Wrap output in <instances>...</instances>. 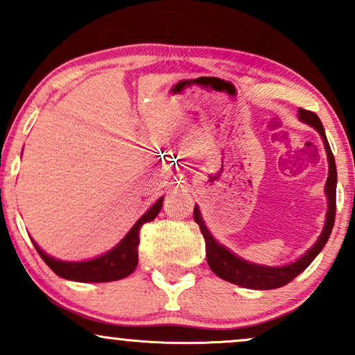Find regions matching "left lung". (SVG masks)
<instances>
[{"label":"left lung","instance_id":"obj_1","mask_svg":"<svg viewBox=\"0 0 355 355\" xmlns=\"http://www.w3.org/2000/svg\"><path fill=\"white\" fill-rule=\"evenodd\" d=\"M299 118L304 123L313 126V128L319 132L324 141L325 152H327V160H329V177L325 182V195H327L329 209L327 215H325V225L322 234L317 239V242L309 248L305 254L297 259L295 262L287 263L282 267H267V266H259V263L247 262V260L240 259L235 254H232L229 248L223 245L211 237V234L207 229L205 222H203L200 210L195 205L193 210V218L195 222L200 225V232L205 239V248H207V262L211 268L214 274H217L220 279L227 280L230 284H237L240 287L245 288H255V291H270V288H279L287 285L291 280H294L300 272H304L305 268L311 266V262L319 255V252L324 248L327 243L329 237H331V232L334 227V220H336V187H337V168H336V160H334V155L331 146H329L327 137H325L324 126H322L319 116L313 112L309 110L299 108Z\"/></svg>","mask_w":355,"mask_h":355}]
</instances>
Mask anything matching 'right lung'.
Instances as JSON below:
<instances>
[{
  "label": "right lung",
  "instance_id": "right-lung-1",
  "mask_svg": "<svg viewBox=\"0 0 355 355\" xmlns=\"http://www.w3.org/2000/svg\"><path fill=\"white\" fill-rule=\"evenodd\" d=\"M162 205H164V197L158 198L152 205V209L138 218L132 230L125 235L116 247H113L105 255L96 257V259L83 260V262H64V260H56L51 255L44 254L33 240L35 248L44 260V263L61 279L75 280V282H113V280L125 279L138 266L137 248L140 243L141 225L146 222H152L160 214Z\"/></svg>",
  "mask_w": 355,
  "mask_h": 355
}]
</instances>
